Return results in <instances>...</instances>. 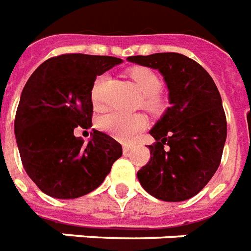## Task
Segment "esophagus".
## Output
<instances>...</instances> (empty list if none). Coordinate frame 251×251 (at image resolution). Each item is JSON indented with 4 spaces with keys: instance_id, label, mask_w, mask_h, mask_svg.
Instances as JSON below:
<instances>
[{
    "instance_id": "34e87169",
    "label": "esophagus",
    "mask_w": 251,
    "mask_h": 251,
    "mask_svg": "<svg viewBox=\"0 0 251 251\" xmlns=\"http://www.w3.org/2000/svg\"><path fill=\"white\" fill-rule=\"evenodd\" d=\"M131 149H133V148H131V146H129V145H124V154H127Z\"/></svg>"
}]
</instances>
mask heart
Instances as JSON below:
<instances>
[{"mask_svg":"<svg viewBox=\"0 0 251 251\" xmlns=\"http://www.w3.org/2000/svg\"><path fill=\"white\" fill-rule=\"evenodd\" d=\"M135 88L141 94V106L145 110L157 114L165 107V98L159 94L161 79L153 70L149 68H134L129 72ZM105 82V75H100L94 81L92 88V101L98 106L101 103L102 85ZM98 126L114 138L121 141L134 140L135 135L146 127V118L138 113H122L111 110L102 114L98 118Z\"/></svg>","mask_w":251,"mask_h":251,"instance_id":"obj_1","label":"heart"}]
</instances>
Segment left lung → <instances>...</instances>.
<instances>
[{"instance_id":"1","label":"left lung","mask_w":251,"mask_h":251,"mask_svg":"<svg viewBox=\"0 0 251 251\" xmlns=\"http://www.w3.org/2000/svg\"><path fill=\"white\" fill-rule=\"evenodd\" d=\"M127 61L157 69L169 89L168 107L150 130V161L137 177L161 201L179 202L201 192L220 166L227 124L209 73L179 53L133 55Z\"/></svg>"}]
</instances>
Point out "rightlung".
<instances>
[{"mask_svg": "<svg viewBox=\"0 0 251 251\" xmlns=\"http://www.w3.org/2000/svg\"><path fill=\"white\" fill-rule=\"evenodd\" d=\"M122 59L62 54L46 59L27 79L14 120L22 165L41 192L59 200L97 189L122 155L110 135L93 130L88 144L77 127H92L93 83Z\"/></svg>", "mask_w": 251, "mask_h": 251, "instance_id": "obj_1", "label": "right lung"}]
</instances>
